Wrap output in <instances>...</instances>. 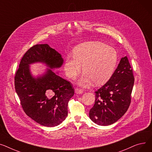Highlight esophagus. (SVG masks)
Returning a JSON list of instances; mask_svg holds the SVG:
<instances>
[{
    "label": "esophagus",
    "instance_id": "obj_1",
    "mask_svg": "<svg viewBox=\"0 0 152 152\" xmlns=\"http://www.w3.org/2000/svg\"><path fill=\"white\" fill-rule=\"evenodd\" d=\"M75 93L76 94H82L83 93V90L79 88H76L75 90Z\"/></svg>",
    "mask_w": 152,
    "mask_h": 152
}]
</instances>
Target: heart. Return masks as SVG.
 I'll return each instance as SVG.
<instances>
[{
    "label": "heart",
    "mask_w": 152,
    "mask_h": 152,
    "mask_svg": "<svg viewBox=\"0 0 152 152\" xmlns=\"http://www.w3.org/2000/svg\"><path fill=\"white\" fill-rule=\"evenodd\" d=\"M73 56H67L64 69L66 75L75 79L82 69L84 72L78 83L84 86L105 83L112 77L117 67L118 56L113 47L102 42H91L78 45L73 52Z\"/></svg>",
    "instance_id": "heart-1"
}]
</instances>
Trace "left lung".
I'll return each mask as SVG.
<instances>
[{
  "label": "left lung",
  "mask_w": 152,
  "mask_h": 152,
  "mask_svg": "<svg viewBox=\"0 0 152 152\" xmlns=\"http://www.w3.org/2000/svg\"><path fill=\"white\" fill-rule=\"evenodd\" d=\"M134 82L128 59L123 57L109 81L95 91V103L89 113L90 119L101 126L118 121L129 108Z\"/></svg>",
  "instance_id": "8db88e82"
}]
</instances>
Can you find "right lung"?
Returning a JSON list of instances; mask_svg holds the SVG:
<instances>
[{
	"label": "right lung",
	"instance_id": "right-lung-1",
	"mask_svg": "<svg viewBox=\"0 0 152 152\" xmlns=\"http://www.w3.org/2000/svg\"><path fill=\"white\" fill-rule=\"evenodd\" d=\"M61 55L48 44H37L23 56L15 76V88L23 110L41 125H59L67 116L69 101L74 94L72 84L53 72L63 64ZM36 62L49 67L43 75L33 77L30 64Z\"/></svg>",
	"mask_w": 152,
	"mask_h": 152
}]
</instances>
